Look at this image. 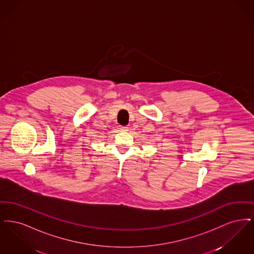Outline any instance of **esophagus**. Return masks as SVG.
<instances>
[{
	"instance_id": "34e87169",
	"label": "esophagus",
	"mask_w": 254,
	"mask_h": 254,
	"mask_svg": "<svg viewBox=\"0 0 254 254\" xmlns=\"http://www.w3.org/2000/svg\"><path fill=\"white\" fill-rule=\"evenodd\" d=\"M118 128H119L120 131H127V129H128V127H125V126H119Z\"/></svg>"
}]
</instances>
